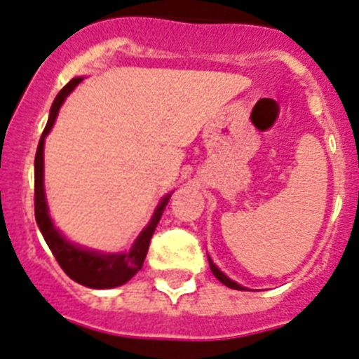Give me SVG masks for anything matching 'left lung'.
Returning <instances> with one entry per match:
<instances>
[{
    "label": "left lung",
    "instance_id": "1",
    "mask_svg": "<svg viewBox=\"0 0 359 359\" xmlns=\"http://www.w3.org/2000/svg\"><path fill=\"white\" fill-rule=\"evenodd\" d=\"M209 266H211V272L215 273V277H216V279L219 280V283H224L225 286H229V288H232V290H245L243 286H240V284H238V283H234V280L229 279V277L225 276V273L219 272L218 268H216L215 264H212V261H211V259H209Z\"/></svg>",
    "mask_w": 359,
    "mask_h": 359
}]
</instances>
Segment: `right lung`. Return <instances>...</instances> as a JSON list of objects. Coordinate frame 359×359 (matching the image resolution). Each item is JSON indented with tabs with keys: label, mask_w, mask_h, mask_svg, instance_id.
Segmentation results:
<instances>
[{
	"label": "right lung",
	"mask_w": 359,
	"mask_h": 359,
	"mask_svg": "<svg viewBox=\"0 0 359 359\" xmlns=\"http://www.w3.org/2000/svg\"><path fill=\"white\" fill-rule=\"evenodd\" d=\"M82 79H73L62 87V91L57 95L53 105H51L50 118H48L46 128H44L41 141H39L37 154H35V182H34V200H35V222L39 229L43 232L44 241L50 247L51 254L55 256L57 263L60 264L67 277L75 280V283L87 286V288H116L121 286L127 280H130L135 273L140 272L141 266L147 257L148 247H150L151 236L156 232L157 224H159L161 216H163L164 208L168 205L170 196H164L159 208L156 209L151 222L148 227L141 232V236L135 240L134 247L127 254H98V252L83 250V248L71 245L60 236V232L53 227L50 216H48L46 198H44V182H43V170H44V137L51 130L55 123V118L59 114V109L66 96L75 89Z\"/></svg>",
	"instance_id": "add662e5"
}]
</instances>
